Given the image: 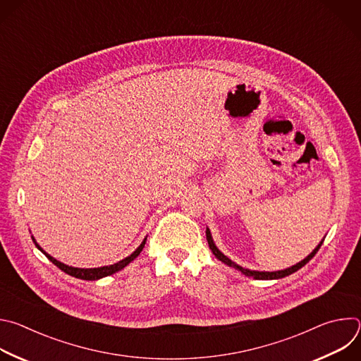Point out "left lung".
Instances as JSON below:
<instances>
[{"instance_id": "8db88e82", "label": "left lung", "mask_w": 361, "mask_h": 361, "mask_svg": "<svg viewBox=\"0 0 361 361\" xmlns=\"http://www.w3.org/2000/svg\"><path fill=\"white\" fill-rule=\"evenodd\" d=\"M205 235H207V241H209L210 250L213 251V254L217 257V259H219L221 263H224V264H227V266H230V267H233V269L241 271L244 276L252 277V279H255V280H277V279H283V277H286V276H290V274L295 273L297 270H300L301 267H304L308 262H310V260L313 259V257L316 255V252L319 251V248H320L322 244H323V240H322V243H320L310 254H308L304 260H301V262L297 263L295 266H291V267H288V269H286V270H279V271H255V270L243 269L241 266H238V264H235L234 262H231V260L228 259V257H226V255L216 247V244H214V241H213V237H212V233H210L209 228L205 230Z\"/></svg>"}]
</instances>
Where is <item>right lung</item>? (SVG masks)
Here are the masks:
<instances>
[{"instance_id":"add662e5","label":"right lung","mask_w":361,"mask_h":361,"mask_svg":"<svg viewBox=\"0 0 361 361\" xmlns=\"http://www.w3.org/2000/svg\"><path fill=\"white\" fill-rule=\"evenodd\" d=\"M32 240H34V237H32ZM145 241H147V238H144V240H142V243L138 245V248H137L131 255L126 257L124 260H121V262H118V263H116V264L104 266V267H98V269H77V267H71V266H67V264H64V263H61V262L56 260L54 257H51L49 254H47V252H45V251H44V250L37 244V241L34 240V243H35L37 248H38L42 254H45V257H47V259H48L51 263H53L54 266H57V267H59L60 270H63L64 273H67L68 276H73V277H75V279H81V280H98V279L111 276V274H114V273H117V271L123 270L127 264H130V263L135 259V257L142 251Z\"/></svg>"}]
</instances>
